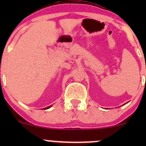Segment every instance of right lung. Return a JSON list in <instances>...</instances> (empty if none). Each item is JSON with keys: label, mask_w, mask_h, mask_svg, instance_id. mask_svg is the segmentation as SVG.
<instances>
[{"label": "right lung", "mask_w": 146, "mask_h": 146, "mask_svg": "<svg viewBox=\"0 0 146 146\" xmlns=\"http://www.w3.org/2000/svg\"><path fill=\"white\" fill-rule=\"evenodd\" d=\"M51 106H48V107H46V108H45L44 109H48V108H49Z\"/></svg>", "instance_id": "1"}]
</instances>
